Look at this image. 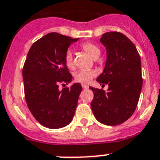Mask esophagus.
I'll return each instance as SVG.
<instances>
[{"label":"esophagus","instance_id":"obj_1","mask_svg":"<svg viewBox=\"0 0 160 160\" xmlns=\"http://www.w3.org/2000/svg\"><path fill=\"white\" fill-rule=\"evenodd\" d=\"M82 87L84 90H86V89H88V88H89V86H87L86 84H82Z\"/></svg>","mask_w":160,"mask_h":160}]
</instances>
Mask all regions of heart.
Returning a JSON list of instances; mask_svg holds the SVG:
<instances>
[{"label":"heart","mask_w":160,"mask_h":160,"mask_svg":"<svg viewBox=\"0 0 160 160\" xmlns=\"http://www.w3.org/2000/svg\"><path fill=\"white\" fill-rule=\"evenodd\" d=\"M82 48L85 52L92 57L93 58H98L101 54V51L97 45L91 43H84L82 44ZM66 66L67 68L73 69L74 68V59H73V54L70 51H68L66 53L65 58H64ZM96 75V73L93 70H81L78 71L74 74L75 81L81 83H89L93 77Z\"/></svg>","instance_id":"obj_1"}]
</instances>
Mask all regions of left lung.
I'll return each mask as SVG.
<instances>
[{
	"instance_id": "8db88e82",
	"label": "left lung",
	"mask_w": 160,
	"mask_h": 160,
	"mask_svg": "<svg viewBox=\"0 0 160 160\" xmlns=\"http://www.w3.org/2000/svg\"><path fill=\"white\" fill-rule=\"evenodd\" d=\"M100 41L106 49L107 59L97 81L109 88L105 92L90 87L93 93L90 105L99 122L118 125L137 109L143 85L141 61L132 42L121 32L104 33Z\"/></svg>"
}]
</instances>
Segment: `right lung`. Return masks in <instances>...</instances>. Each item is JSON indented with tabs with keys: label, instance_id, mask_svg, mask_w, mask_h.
I'll list each match as a JSON object with an SVG mask.
<instances>
[{
	"label": "right lung",
	"instance_id": "obj_1",
	"mask_svg": "<svg viewBox=\"0 0 160 160\" xmlns=\"http://www.w3.org/2000/svg\"><path fill=\"white\" fill-rule=\"evenodd\" d=\"M78 39L51 32L36 41L28 53L23 68L25 100L33 117L46 128H63L74 117L81 84L62 90L58 86L72 80L64 58Z\"/></svg>",
	"mask_w": 160,
	"mask_h": 160
}]
</instances>
